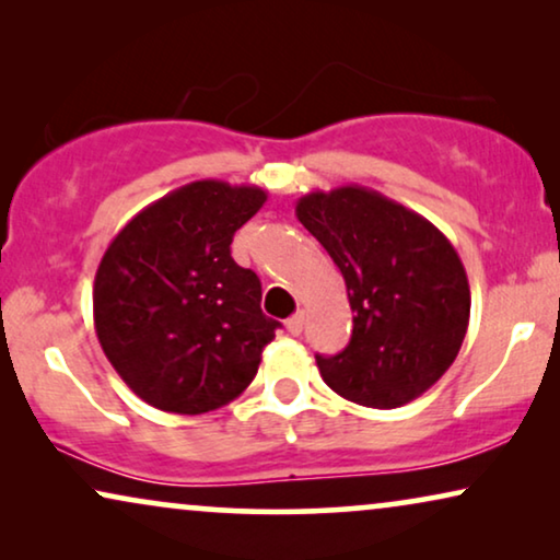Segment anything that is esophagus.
I'll return each instance as SVG.
<instances>
[{
	"instance_id": "esophagus-1",
	"label": "esophagus",
	"mask_w": 560,
	"mask_h": 560,
	"mask_svg": "<svg viewBox=\"0 0 560 560\" xmlns=\"http://www.w3.org/2000/svg\"><path fill=\"white\" fill-rule=\"evenodd\" d=\"M288 331L290 334H293V336H298V334H301L303 331V326H305V313L301 311V313H295V316L293 318H288Z\"/></svg>"
}]
</instances>
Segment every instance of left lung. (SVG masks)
Returning <instances> with one entry per match:
<instances>
[{"mask_svg":"<svg viewBox=\"0 0 560 560\" xmlns=\"http://www.w3.org/2000/svg\"><path fill=\"white\" fill-rule=\"evenodd\" d=\"M295 217L343 275L354 331L336 357H316L336 395L389 410L416 400L454 364L469 328L462 257L439 226L364 186L313 190Z\"/></svg>","mask_w":560,"mask_h":560,"instance_id":"8db88e82","label":"left lung"}]
</instances>
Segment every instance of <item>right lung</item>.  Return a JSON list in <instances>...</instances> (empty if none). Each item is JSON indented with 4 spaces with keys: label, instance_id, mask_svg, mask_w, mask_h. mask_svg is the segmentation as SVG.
Listing matches in <instances>:
<instances>
[{
    "label": "right lung",
    "instance_id": "add662e5",
    "mask_svg": "<svg viewBox=\"0 0 560 560\" xmlns=\"http://www.w3.org/2000/svg\"><path fill=\"white\" fill-rule=\"evenodd\" d=\"M267 201L257 186L194 180L127 221L94 280L106 359L152 408L201 416L255 380L278 320L262 285L232 259L234 232Z\"/></svg>",
    "mask_w": 560,
    "mask_h": 560
}]
</instances>
